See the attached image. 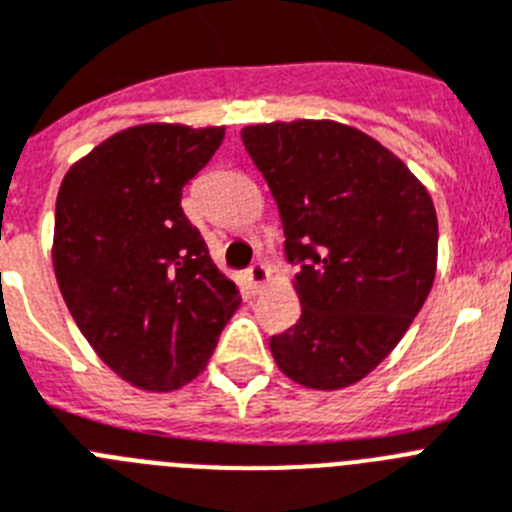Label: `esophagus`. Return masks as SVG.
Returning <instances> with one entry per match:
<instances>
[{"mask_svg": "<svg viewBox=\"0 0 512 512\" xmlns=\"http://www.w3.org/2000/svg\"><path fill=\"white\" fill-rule=\"evenodd\" d=\"M247 281H250V286L255 288V291H260V288L270 281V270L265 268L262 262H252L250 270H247Z\"/></svg>", "mask_w": 512, "mask_h": 512, "instance_id": "esophagus-1", "label": "esophagus"}]
</instances>
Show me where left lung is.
<instances>
[{
	"mask_svg": "<svg viewBox=\"0 0 512 512\" xmlns=\"http://www.w3.org/2000/svg\"><path fill=\"white\" fill-rule=\"evenodd\" d=\"M242 141L301 268V317L270 337V353L309 389L355 384L397 348L433 288V198L402 159L345 123H257Z\"/></svg>",
	"mask_w": 512,
	"mask_h": 512,
	"instance_id": "left-lung-1",
	"label": "left lung"
}]
</instances>
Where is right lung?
Instances as JSON below:
<instances>
[{
  "instance_id": "obj_1",
  "label": "right lung",
  "mask_w": 512,
  "mask_h": 512,
  "mask_svg": "<svg viewBox=\"0 0 512 512\" xmlns=\"http://www.w3.org/2000/svg\"><path fill=\"white\" fill-rule=\"evenodd\" d=\"M221 141L224 126L126 128L71 164L59 188L61 296L105 366L139 389L193 381L242 301L180 206Z\"/></svg>"
}]
</instances>
